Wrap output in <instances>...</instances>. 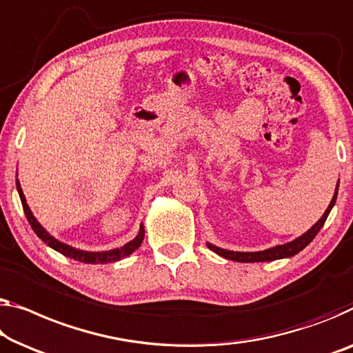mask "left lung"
I'll list each match as a JSON object with an SVG mask.
<instances>
[{"mask_svg":"<svg viewBox=\"0 0 353 353\" xmlns=\"http://www.w3.org/2000/svg\"><path fill=\"white\" fill-rule=\"evenodd\" d=\"M338 188H339V181H338V187H336L334 194H333V199H331L330 206L325 210V214L322 215V219L319 220L317 223L314 225L312 228H309L306 233L299 236L292 243H287V244H282V245H276V247H271V249H266V250H261V252H233V250H225V249H220V247H215L212 244L208 243V247L215 254L223 256V259H228V260H233V261H241V263H259V261H272V260H281V259H290V256L296 255L298 252H301L304 247H306L311 241L317 236V233L320 231V228L325 225V220H327L330 210L333 209L334 203H336V198H338Z\"/></svg>","mask_w":353,"mask_h":353,"instance_id":"8db88e82","label":"left lung"}]
</instances>
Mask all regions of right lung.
<instances>
[{
	"label": "right lung",
	"mask_w": 353,
	"mask_h": 353,
	"mask_svg": "<svg viewBox=\"0 0 353 353\" xmlns=\"http://www.w3.org/2000/svg\"><path fill=\"white\" fill-rule=\"evenodd\" d=\"M17 183V192L20 194V201H22V206L25 210V215L26 219H28V222L31 225V228L36 234H38V238L41 241H44V243L52 247V249L60 252L61 255L65 256H70V259L76 260V261H81V263H92V265H97V263H112V261H119L125 259V256H128L133 254V252L138 249V247L143 244V239H144V227L141 225V230L138 236L133 241H130V243H126L123 247H119V249H112V250H106V252H87V250H79L76 247H71L68 244H63L60 243L59 239H55L54 236H50L47 231L41 227V223L38 220L34 219L33 212H31L28 204H26V199H25V194L22 192V187H20V182L19 179L15 181Z\"/></svg>",
	"instance_id": "add662e5"
}]
</instances>
